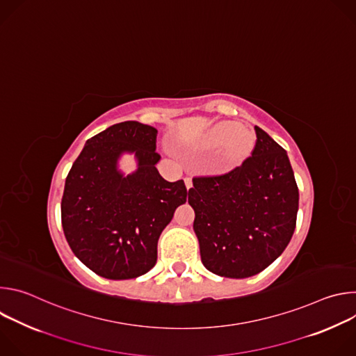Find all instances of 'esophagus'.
I'll use <instances>...</instances> for the list:
<instances>
[{"label": "esophagus", "instance_id": "34e87169", "mask_svg": "<svg viewBox=\"0 0 356 356\" xmlns=\"http://www.w3.org/2000/svg\"><path fill=\"white\" fill-rule=\"evenodd\" d=\"M184 184H186L187 190L191 188V187H193V180H191V177H184Z\"/></svg>", "mask_w": 356, "mask_h": 356}]
</instances>
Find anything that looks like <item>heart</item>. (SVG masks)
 <instances>
[{
    "mask_svg": "<svg viewBox=\"0 0 356 356\" xmlns=\"http://www.w3.org/2000/svg\"><path fill=\"white\" fill-rule=\"evenodd\" d=\"M257 136L250 129L235 121H222L214 125L202 140V146L210 150L224 148L222 166H234L243 162L255 147Z\"/></svg>",
    "mask_w": 356,
    "mask_h": 356,
    "instance_id": "obj_1",
    "label": "heart"
}]
</instances>
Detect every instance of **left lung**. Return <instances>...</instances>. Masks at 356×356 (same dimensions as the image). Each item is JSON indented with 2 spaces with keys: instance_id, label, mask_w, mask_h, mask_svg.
<instances>
[{
  "instance_id": "1",
  "label": "left lung",
  "mask_w": 356,
  "mask_h": 356,
  "mask_svg": "<svg viewBox=\"0 0 356 356\" xmlns=\"http://www.w3.org/2000/svg\"><path fill=\"white\" fill-rule=\"evenodd\" d=\"M252 156L217 176L193 177L188 204L201 262L232 279L258 275L290 242L297 220L298 188L286 150L255 127Z\"/></svg>"
}]
</instances>
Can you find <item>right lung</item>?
Here are the masks:
<instances>
[{
  "mask_svg": "<svg viewBox=\"0 0 356 356\" xmlns=\"http://www.w3.org/2000/svg\"><path fill=\"white\" fill-rule=\"evenodd\" d=\"M156 135L136 121L115 124L86 142L66 177L63 232L74 255L98 276L125 280L149 272L162 231L186 202L184 181L165 180L155 166ZM124 151L138 161L128 177L116 169Z\"/></svg>",
  "mask_w": 356,
  "mask_h": 356,
  "instance_id": "obj_1",
  "label": "right lung"
}]
</instances>
